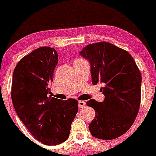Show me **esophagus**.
Segmentation results:
<instances>
[{
  "label": "esophagus",
  "mask_w": 156,
  "mask_h": 156,
  "mask_svg": "<svg viewBox=\"0 0 156 156\" xmlns=\"http://www.w3.org/2000/svg\"><path fill=\"white\" fill-rule=\"evenodd\" d=\"M86 106V103L84 101H79L78 102V107L79 108H84Z\"/></svg>",
  "instance_id": "1"
}]
</instances>
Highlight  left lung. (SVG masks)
Returning <instances> with one entry per match:
<instances>
[{
    "label": "left lung",
    "mask_w": 156,
    "mask_h": 156,
    "mask_svg": "<svg viewBox=\"0 0 156 156\" xmlns=\"http://www.w3.org/2000/svg\"><path fill=\"white\" fill-rule=\"evenodd\" d=\"M90 66L92 83L100 81L105 99L88 100L96 115L89 125L93 136L100 140L115 139L133 125L140 104L142 77L131 55L108 42L91 44L80 52Z\"/></svg>",
    "instance_id": "obj_1"
}]
</instances>
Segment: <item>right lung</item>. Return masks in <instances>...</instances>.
Returning <instances> with one entry per match:
<instances>
[{"label":"right lung","instance_id":"obj_1","mask_svg":"<svg viewBox=\"0 0 156 156\" xmlns=\"http://www.w3.org/2000/svg\"><path fill=\"white\" fill-rule=\"evenodd\" d=\"M57 63L56 50L41 47L24 56L12 75L11 97L16 112L32 136L45 145L68 139L78 109V100L48 97Z\"/></svg>","mask_w":156,"mask_h":156}]
</instances>
